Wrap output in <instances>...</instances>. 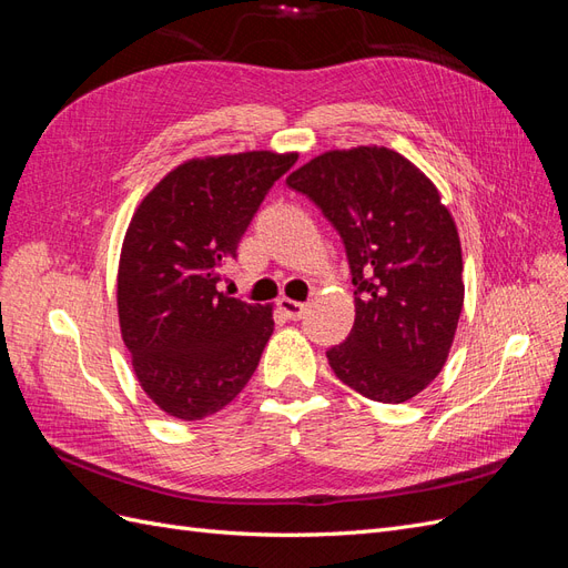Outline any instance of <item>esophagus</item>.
<instances>
[{"instance_id": "esophagus-1", "label": "esophagus", "mask_w": 568, "mask_h": 568, "mask_svg": "<svg viewBox=\"0 0 568 568\" xmlns=\"http://www.w3.org/2000/svg\"><path fill=\"white\" fill-rule=\"evenodd\" d=\"M280 311L288 317V320H301L307 311L305 303H298V301H291V298H280Z\"/></svg>"}]
</instances>
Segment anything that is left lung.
Returning <instances> with one entry per match:
<instances>
[{
	"label": "left lung",
	"instance_id": "8db88e82",
	"mask_svg": "<svg viewBox=\"0 0 568 568\" xmlns=\"http://www.w3.org/2000/svg\"><path fill=\"white\" fill-rule=\"evenodd\" d=\"M346 246L355 324L326 351L338 379L376 403L415 398L448 359L464 305L462 246L436 184L398 151H324L286 178Z\"/></svg>",
	"mask_w": 568,
	"mask_h": 568
}]
</instances>
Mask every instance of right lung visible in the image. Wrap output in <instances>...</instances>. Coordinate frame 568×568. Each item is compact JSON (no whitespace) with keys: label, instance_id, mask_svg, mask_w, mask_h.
Masks as SVG:
<instances>
[{"label":"right lung","instance_id":"1","mask_svg":"<svg viewBox=\"0 0 568 568\" xmlns=\"http://www.w3.org/2000/svg\"><path fill=\"white\" fill-rule=\"evenodd\" d=\"M296 153L244 151L180 163L136 205L118 263L120 336L149 398L196 422L253 376L272 305L217 291L222 265Z\"/></svg>","mask_w":568,"mask_h":568}]
</instances>
